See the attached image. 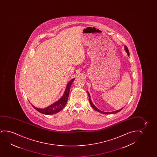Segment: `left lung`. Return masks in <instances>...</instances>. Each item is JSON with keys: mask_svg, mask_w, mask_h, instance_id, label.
Returning <instances> with one entry per match:
<instances>
[{"mask_svg": "<svg viewBox=\"0 0 157 157\" xmlns=\"http://www.w3.org/2000/svg\"><path fill=\"white\" fill-rule=\"evenodd\" d=\"M125 50H126V52H127V53H128V56H129V50H128V48L125 46ZM88 93V97H89V101H90V105L93 108H94L95 110H97V111H98V112H99V113H101V114H115V113H118V112H120V111H121V110L123 108H122V109H121L118 110H116V111H115V112H102V111H101V110H100L99 109H98L94 105V104L92 103V101H91V100H90V93Z\"/></svg>", "mask_w": 157, "mask_h": 157, "instance_id": "8db88e82", "label": "left lung"}]
</instances>
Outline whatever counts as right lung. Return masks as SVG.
Segmentation results:
<instances>
[{
    "instance_id": "right-lung-1",
    "label": "right lung",
    "mask_w": 157,
    "mask_h": 157,
    "mask_svg": "<svg viewBox=\"0 0 157 157\" xmlns=\"http://www.w3.org/2000/svg\"><path fill=\"white\" fill-rule=\"evenodd\" d=\"M75 79L71 80L70 82H69L67 85V88L65 90L64 94L63 95V97L60 98L58 101L54 103L53 105H50L48 107L46 108L45 109H40L34 107V105H32L33 107L37 111L41 113L42 114H46V115H51V114H56L57 113L60 111L61 110L63 109L65 105L67 104V99L69 98V93H70V89L71 87V85L72 82Z\"/></svg>"
}]
</instances>
